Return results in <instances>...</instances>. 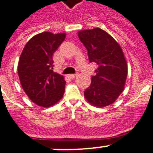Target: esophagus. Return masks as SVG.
<instances>
[{
    "instance_id": "obj_1",
    "label": "esophagus",
    "mask_w": 153,
    "mask_h": 153,
    "mask_svg": "<svg viewBox=\"0 0 153 153\" xmlns=\"http://www.w3.org/2000/svg\"><path fill=\"white\" fill-rule=\"evenodd\" d=\"M77 75H78V74H69V75H68V77H69V78H71V79H74V78H75Z\"/></svg>"
}]
</instances>
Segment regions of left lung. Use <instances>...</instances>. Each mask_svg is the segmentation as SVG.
Masks as SVG:
<instances>
[{"label": "left lung", "instance_id": "obj_1", "mask_svg": "<svg viewBox=\"0 0 153 153\" xmlns=\"http://www.w3.org/2000/svg\"><path fill=\"white\" fill-rule=\"evenodd\" d=\"M80 41L87 49L89 62L98 65L96 75L84 96L93 106L105 108L117 100L123 91L127 77L126 58L116 41L100 28L78 32Z\"/></svg>", "mask_w": 153, "mask_h": 153}]
</instances>
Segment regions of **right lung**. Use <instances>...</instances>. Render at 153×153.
Wrapping results in <instances>:
<instances>
[{"mask_svg":"<svg viewBox=\"0 0 153 153\" xmlns=\"http://www.w3.org/2000/svg\"><path fill=\"white\" fill-rule=\"evenodd\" d=\"M65 38V33L42 32L32 37L21 53L18 64L21 85L38 106H53L64 96L66 82L53 71V55Z\"/></svg>","mask_w":153,"mask_h":153,"instance_id":"1","label":"right lung"}]
</instances>
